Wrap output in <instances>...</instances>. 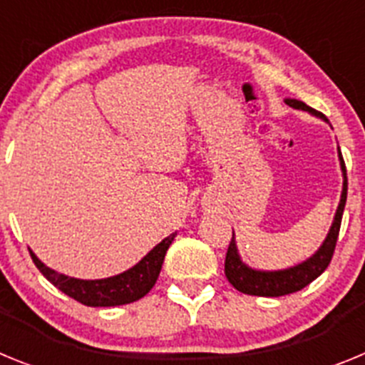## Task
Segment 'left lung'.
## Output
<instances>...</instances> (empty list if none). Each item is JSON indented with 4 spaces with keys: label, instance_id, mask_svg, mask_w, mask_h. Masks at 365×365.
<instances>
[{
    "label": "left lung",
    "instance_id": "left-lung-1",
    "mask_svg": "<svg viewBox=\"0 0 365 365\" xmlns=\"http://www.w3.org/2000/svg\"><path fill=\"white\" fill-rule=\"evenodd\" d=\"M285 102L287 106H291V108L309 111L327 122V117H325V115H322L320 111H314V109L309 108V106L303 104V102H299V100L287 98ZM340 164L341 172H344V190H341V199L340 205H338L336 215H334L333 227L329 230L327 237H325L320 250H318L312 257H309L307 261H303V263L292 267V269L276 270V272H263V270L248 269L243 261L240 259V254H237V248H235L234 234H232V241L230 245H228L227 250V259H225V276H227L228 282H230L237 291L252 296H267V298L292 294V292L302 291L303 287H307L309 283L314 282V279L327 269L329 263H331V257H333L334 254V247H336L338 232H340L341 225V215H344V208H346L347 199V173L346 163H344L341 153Z\"/></svg>",
    "mask_w": 365,
    "mask_h": 365
}]
</instances>
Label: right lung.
<instances>
[{"label": "right lung", "instance_id": "1", "mask_svg": "<svg viewBox=\"0 0 365 365\" xmlns=\"http://www.w3.org/2000/svg\"><path fill=\"white\" fill-rule=\"evenodd\" d=\"M175 235L177 234L168 235L166 240L160 241L151 252H148L143 259L138 261L133 269L106 279L69 278V276H63V274L45 267L31 250L29 252H31V257L38 270L63 294L83 303L87 307H115V305L137 302L151 291V287L155 285L160 269H163L166 250L170 248Z\"/></svg>", "mask_w": 365, "mask_h": 365}]
</instances>
